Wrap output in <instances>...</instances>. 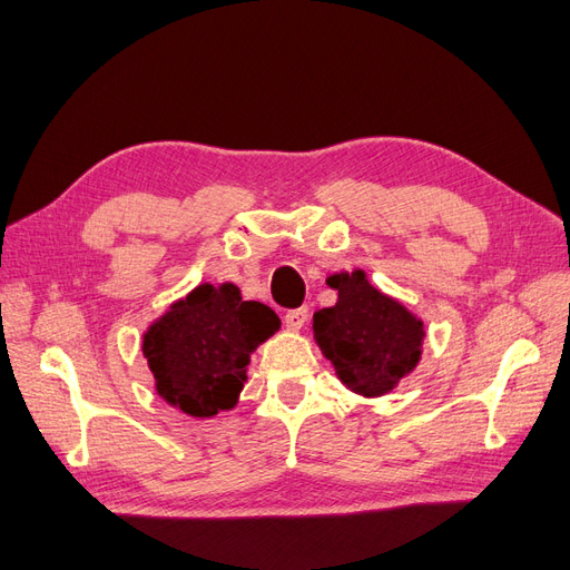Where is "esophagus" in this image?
Here are the masks:
<instances>
[{"label":"esophagus","instance_id":"esophagus-1","mask_svg":"<svg viewBox=\"0 0 570 570\" xmlns=\"http://www.w3.org/2000/svg\"><path fill=\"white\" fill-rule=\"evenodd\" d=\"M307 322V307H296V309H286L284 315V324L293 332H298V328Z\"/></svg>","mask_w":570,"mask_h":570}]
</instances>
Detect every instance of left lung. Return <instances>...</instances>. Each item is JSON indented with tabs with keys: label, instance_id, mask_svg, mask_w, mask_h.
<instances>
[{
	"label": "left lung",
	"instance_id": "8db88e82",
	"mask_svg": "<svg viewBox=\"0 0 570 570\" xmlns=\"http://www.w3.org/2000/svg\"><path fill=\"white\" fill-rule=\"evenodd\" d=\"M328 284L338 303L312 320L322 353L351 391L366 397L393 391L419 362L424 324L366 282L362 269L334 274Z\"/></svg>",
	"mask_w": 570,
	"mask_h": 570
}]
</instances>
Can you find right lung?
Returning <instances> with one entry per match:
<instances>
[{
    "instance_id": "add662e5",
    "label": "right lung",
    "mask_w": 570,
    "mask_h": 570,
    "mask_svg": "<svg viewBox=\"0 0 570 570\" xmlns=\"http://www.w3.org/2000/svg\"><path fill=\"white\" fill-rule=\"evenodd\" d=\"M279 324L274 309L242 301L232 284L194 288L144 336L158 393L196 419L234 407L250 353Z\"/></svg>"
}]
</instances>
